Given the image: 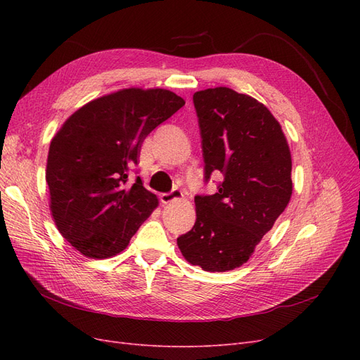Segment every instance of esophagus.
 <instances>
[{
  "mask_svg": "<svg viewBox=\"0 0 360 360\" xmlns=\"http://www.w3.org/2000/svg\"><path fill=\"white\" fill-rule=\"evenodd\" d=\"M183 198V192L179 191V189H174L172 192L169 193H162L160 195V201L162 204H171L174 201H179Z\"/></svg>",
  "mask_w": 360,
  "mask_h": 360,
  "instance_id": "34e87169",
  "label": "esophagus"
}]
</instances>
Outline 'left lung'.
<instances>
[{
  "label": "left lung",
  "mask_w": 360,
  "mask_h": 360,
  "mask_svg": "<svg viewBox=\"0 0 360 360\" xmlns=\"http://www.w3.org/2000/svg\"><path fill=\"white\" fill-rule=\"evenodd\" d=\"M205 180L224 174L219 191L195 197L197 221L177 238L184 259L205 271L245 264L285 210L292 193L291 151L278 120L248 94L228 86L193 94Z\"/></svg>",
  "instance_id": "left-lung-1"
}]
</instances>
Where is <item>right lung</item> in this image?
Returning a JSON list of instances; mask_svg holds the SVG:
<instances>
[{
  "instance_id": "right-lung-1",
  "label": "right lung",
  "mask_w": 360,
  "mask_h": 360,
  "mask_svg": "<svg viewBox=\"0 0 360 360\" xmlns=\"http://www.w3.org/2000/svg\"><path fill=\"white\" fill-rule=\"evenodd\" d=\"M186 103L165 89H130L85 103L53 135L46 183L58 231L86 258H111L159 205L139 177L129 186L147 135Z\"/></svg>"
}]
</instances>
